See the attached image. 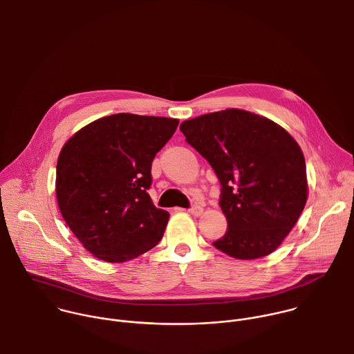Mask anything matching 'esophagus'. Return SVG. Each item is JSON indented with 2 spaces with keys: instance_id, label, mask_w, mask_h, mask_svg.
I'll list each match as a JSON object with an SVG mask.
<instances>
[{
  "instance_id": "obj_1",
  "label": "esophagus",
  "mask_w": 354,
  "mask_h": 354,
  "mask_svg": "<svg viewBox=\"0 0 354 354\" xmlns=\"http://www.w3.org/2000/svg\"><path fill=\"white\" fill-rule=\"evenodd\" d=\"M188 212H189L192 216H201L202 212H203V209H202V206H199V205H194V206H191V207L188 209Z\"/></svg>"
}]
</instances>
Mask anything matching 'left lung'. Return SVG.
Here are the masks:
<instances>
[{"label": "left lung", "instance_id": "1", "mask_svg": "<svg viewBox=\"0 0 354 354\" xmlns=\"http://www.w3.org/2000/svg\"><path fill=\"white\" fill-rule=\"evenodd\" d=\"M180 130L221 185L218 205L227 231L213 245L243 260L274 252L307 201L306 163L297 142L277 123L241 109L185 120Z\"/></svg>", "mask_w": 354, "mask_h": 354}]
</instances>
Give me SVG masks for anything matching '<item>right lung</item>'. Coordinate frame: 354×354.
<instances>
[{
  "label": "right lung",
  "instance_id": "right-lung-1",
  "mask_svg": "<svg viewBox=\"0 0 354 354\" xmlns=\"http://www.w3.org/2000/svg\"><path fill=\"white\" fill-rule=\"evenodd\" d=\"M177 119L118 113L77 131L57 163L59 210L95 257L123 263L163 236L169 213L148 195L156 153L173 137Z\"/></svg>",
  "mask_w": 354,
  "mask_h": 354
}]
</instances>
